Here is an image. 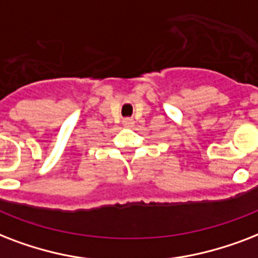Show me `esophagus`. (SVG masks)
Returning a JSON list of instances; mask_svg holds the SVG:
<instances>
[{"label": "esophagus", "instance_id": "34e87169", "mask_svg": "<svg viewBox=\"0 0 258 258\" xmlns=\"http://www.w3.org/2000/svg\"><path fill=\"white\" fill-rule=\"evenodd\" d=\"M123 123H125L126 126H132V125L135 123V121H133V118H125L123 119Z\"/></svg>", "mask_w": 258, "mask_h": 258}]
</instances>
